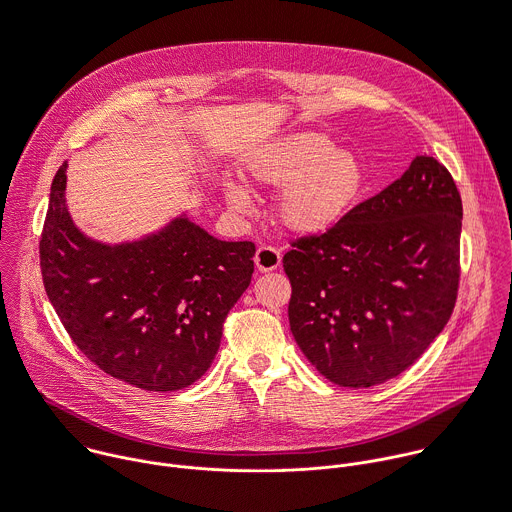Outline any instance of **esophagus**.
I'll return each mask as SVG.
<instances>
[{"label":"esophagus","mask_w":512,"mask_h":512,"mask_svg":"<svg viewBox=\"0 0 512 512\" xmlns=\"http://www.w3.org/2000/svg\"><path fill=\"white\" fill-rule=\"evenodd\" d=\"M254 262H256V268L260 272H272L280 266L282 262V254L280 250L272 248V246H260L256 250V256H254Z\"/></svg>","instance_id":"1"}]
</instances>
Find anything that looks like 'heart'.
<instances>
[{"mask_svg": "<svg viewBox=\"0 0 512 512\" xmlns=\"http://www.w3.org/2000/svg\"><path fill=\"white\" fill-rule=\"evenodd\" d=\"M246 172L258 186L280 190L276 218L302 238L322 236L344 222L370 184L360 156L338 150L318 132H292L260 146L250 154ZM224 192L232 208H252L242 182H226Z\"/></svg>", "mask_w": 512, "mask_h": 512, "instance_id": "b5f03b06", "label": "heart"}]
</instances>
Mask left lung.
<instances>
[{
    "label": "left lung",
    "instance_id": "8db88e82",
    "mask_svg": "<svg viewBox=\"0 0 512 512\" xmlns=\"http://www.w3.org/2000/svg\"><path fill=\"white\" fill-rule=\"evenodd\" d=\"M462 202L448 170L418 156L322 236L284 254L290 330L310 364L348 388L382 384L430 346L458 290Z\"/></svg>",
    "mask_w": 512,
    "mask_h": 512
}]
</instances>
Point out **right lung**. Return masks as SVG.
<instances>
[{
    "label": "right lung",
    "instance_id": "1",
    "mask_svg": "<svg viewBox=\"0 0 512 512\" xmlns=\"http://www.w3.org/2000/svg\"><path fill=\"white\" fill-rule=\"evenodd\" d=\"M66 172L68 164L52 182L40 242L46 294L64 328L98 368L136 388L194 384L250 286L256 246L214 238L186 210L140 238L96 240L68 210Z\"/></svg>",
    "mask_w": 512,
    "mask_h": 512
}]
</instances>
